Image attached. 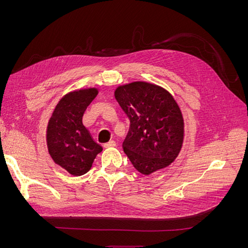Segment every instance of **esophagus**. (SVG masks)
<instances>
[{
	"label": "esophagus",
	"mask_w": 248,
	"mask_h": 248,
	"mask_svg": "<svg viewBox=\"0 0 248 248\" xmlns=\"http://www.w3.org/2000/svg\"><path fill=\"white\" fill-rule=\"evenodd\" d=\"M115 146H116V142L114 140H109V141L106 142V144H103L104 148H110V147H115Z\"/></svg>",
	"instance_id": "esophagus-1"
}]
</instances>
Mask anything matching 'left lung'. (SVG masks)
Listing matches in <instances>:
<instances>
[{
	"label": "left lung",
	"mask_w": 248,
	"mask_h": 248,
	"mask_svg": "<svg viewBox=\"0 0 248 248\" xmlns=\"http://www.w3.org/2000/svg\"><path fill=\"white\" fill-rule=\"evenodd\" d=\"M115 97L130 125L123 150L142 175L166 168L182 147L184 122L172 96L153 84L134 81L120 86Z\"/></svg>",
	"instance_id": "8db88e82"
}]
</instances>
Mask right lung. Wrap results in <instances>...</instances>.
<instances>
[{"instance_id": "1", "label": "right lung", "mask_w": 248, "mask_h": 248, "mask_svg": "<svg viewBox=\"0 0 248 248\" xmlns=\"http://www.w3.org/2000/svg\"><path fill=\"white\" fill-rule=\"evenodd\" d=\"M97 93V89L92 88L65 95L47 125V148L52 160L73 176L88 172L97 154L102 151L82 125V116Z\"/></svg>"}]
</instances>
